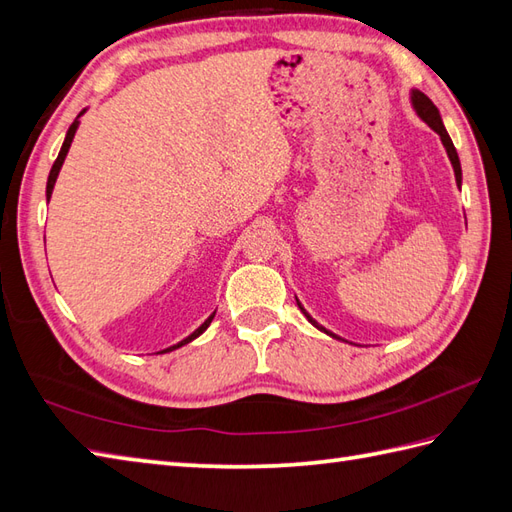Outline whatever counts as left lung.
<instances>
[{
    "label": "left lung",
    "mask_w": 512,
    "mask_h": 512,
    "mask_svg": "<svg viewBox=\"0 0 512 512\" xmlns=\"http://www.w3.org/2000/svg\"><path fill=\"white\" fill-rule=\"evenodd\" d=\"M412 104H414V109H417V113H419V117L423 122H427L430 124L438 135H441V141H443V146H445V150H447V154H449V161H451V165H454V174H456V183L460 185V178H462V172H460V159H458V152H456V148H454V144H451V139H449V135H447V130H445V126H443V120H441V113H438V109L434 106V102L427 98L425 93H421V91H412ZM299 303V301H296ZM299 307H301V303H299ZM301 312L307 316V320H310V323L314 325V327H318L320 331H327L325 327H320L316 320L307 314L303 307H301ZM329 334V331H327ZM329 336H334V334H329ZM336 338V336H334Z\"/></svg>",
    "instance_id": "1"
}]
</instances>
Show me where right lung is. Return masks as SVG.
<instances>
[{
    "label": "right lung",
    "mask_w": 512,
    "mask_h": 512,
    "mask_svg": "<svg viewBox=\"0 0 512 512\" xmlns=\"http://www.w3.org/2000/svg\"><path fill=\"white\" fill-rule=\"evenodd\" d=\"M82 115V113H80ZM76 128H78V120L69 126V130H67V137H65V141H63V148H61V152H58V157H56V161H54V165H52V170H50V178H47V200H50V196H52V189H54V183H56V176H58V172H61V168H63V161H65V157H67V152H69V146H71V141H74V135H76ZM213 316L216 314H211L205 323H202L192 336L189 338H185L183 342H178V344H174V347H170V349H165V351H161V353H168V351H172V349H178V347H183V344H187V342H192L194 338H198L202 331H205L209 325H211V320H213Z\"/></svg>",
    "instance_id": "obj_1"
}]
</instances>
